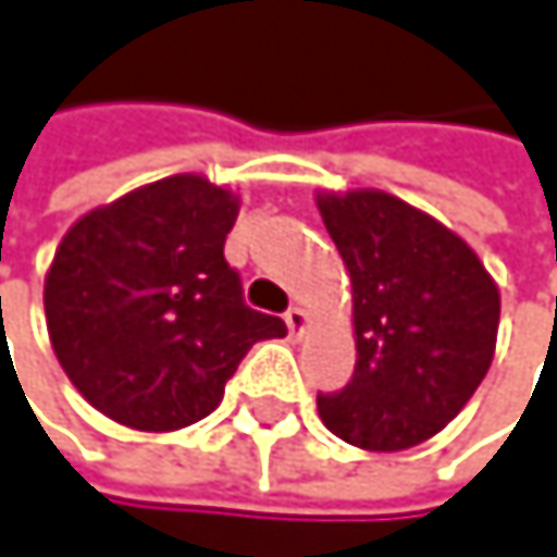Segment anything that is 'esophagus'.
<instances>
[{
    "mask_svg": "<svg viewBox=\"0 0 557 557\" xmlns=\"http://www.w3.org/2000/svg\"><path fill=\"white\" fill-rule=\"evenodd\" d=\"M284 320H287V330H290L294 336H304V330L310 326V317H307V310H304V307H290Z\"/></svg>",
    "mask_w": 557,
    "mask_h": 557,
    "instance_id": "1",
    "label": "esophagus"
}]
</instances>
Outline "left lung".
Returning a JSON list of instances; mask_svg holds the SVG:
<instances>
[{"label":"left lung","instance_id":"left-lung-1","mask_svg":"<svg viewBox=\"0 0 557 557\" xmlns=\"http://www.w3.org/2000/svg\"><path fill=\"white\" fill-rule=\"evenodd\" d=\"M352 284L356 370L320 393L323 425L370 453L432 440L485 380L498 336V287L446 224L386 190L317 194Z\"/></svg>","mask_w":557,"mask_h":557}]
</instances>
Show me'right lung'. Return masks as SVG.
Listing matches in <instances>:
<instances>
[{
	"label": "right lung",
	"instance_id": "1",
	"mask_svg": "<svg viewBox=\"0 0 557 557\" xmlns=\"http://www.w3.org/2000/svg\"><path fill=\"white\" fill-rule=\"evenodd\" d=\"M240 197L174 174L88 211L46 273V323L72 386L108 419L141 432L184 429L224 399L257 339L281 317L244 304L224 240Z\"/></svg>",
	"mask_w": 557,
	"mask_h": 557
}]
</instances>
